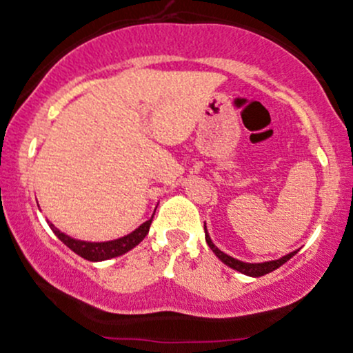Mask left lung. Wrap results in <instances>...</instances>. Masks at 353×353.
Returning a JSON list of instances; mask_svg holds the SVG:
<instances>
[{
	"label": "left lung",
	"instance_id": "8db88e82",
	"mask_svg": "<svg viewBox=\"0 0 353 353\" xmlns=\"http://www.w3.org/2000/svg\"><path fill=\"white\" fill-rule=\"evenodd\" d=\"M203 231H205V241H207V245H209V248L212 250L214 253H216V256L219 258V260L223 261V263H226L228 267L234 268V270L241 272V274H245V275H250V277H261V275L270 274V272L277 270V268L281 267V265H284L287 260H290V258H292V256L297 253V252H292V253H289V255L279 258V260L263 261V263H246V261H239V260H236V258L226 255V253H224V252H221V250L217 248V246L212 243V239H210V236L207 234L205 224H203Z\"/></svg>",
	"mask_w": 353,
	"mask_h": 353
}]
</instances>
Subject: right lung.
Masks as SVG:
<instances>
[{
	"label": "right lung",
	"instance_id": "obj_1",
	"mask_svg": "<svg viewBox=\"0 0 353 353\" xmlns=\"http://www.w3.org/2000/svg\"><path fill=\"white\" fill-rule=\"evenodd\" d=\"M151 221H146L144 224H141L136 231H132L130 234L123 236V238L114 239V241H103V243H90V241H79V239L74 238H69L68 234L61 232L57 228H52L54 234L68 246L69 250L79 255L85 260L90 261H101V260H108V258H114V256H121L123 253H127L129 250H132L134 246L139 245L144 238H146L148 231H150L151 226Z\"/></svg>",
	"mask_w": 353,
	"mask_h": 353
}]
</instances>
